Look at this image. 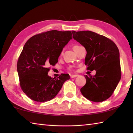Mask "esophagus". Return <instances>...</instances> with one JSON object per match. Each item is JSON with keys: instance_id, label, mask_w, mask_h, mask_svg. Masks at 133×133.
I'll use <instances>...</instances> for the list:
<instances>
[{"instance_id": "34e87169", "label": "esophagus", "mask_w": 133, "mask_h": 133, "mask_svg": "<svg viewBox=\"0 0 133 133\" xmlns=\"http://www.w3.org/2000/svg\"><path fill=\"white\" fill-rule=\"evenodd\" d=\"M78 75H72L70 76V77H71V78H74L78 77Z\"/></svg>"}]
</instances>
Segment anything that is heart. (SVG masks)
<instances>
[{"instance_id": "obj_1", "label": "heart", "mask_w": 133, "mask_h": 133, "mask_svg": "<svg viewBox=\"0 0 133 133\" xmlns=\"http://www.w3.org/2000/svg\"><path fill=\"white\" fill-rule=\"evenodd\" d=\"M78 46H74V47H73V48H74V49H75V47H78ZM62 54V51L61 52V54Z\"/></svg>"}]
</instances>
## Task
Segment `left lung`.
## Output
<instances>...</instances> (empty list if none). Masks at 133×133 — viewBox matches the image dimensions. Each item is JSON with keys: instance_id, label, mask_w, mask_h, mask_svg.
<instances>
[{"instance_id": "1", "label": "left lung", "mask_w": 133, "mask_h": 133, "mask_svg": "<svg viewBox=\"0 0 133 133\" xmlns=\"http://www.w3.org/2000/svg\"><path fill=\"white\" fill-rule=\"evenodd\" d=\"M73 38L85 48L87 70L94 76L84 75L86 84L81 89L84 97L101 102L111 97L121 78L119 52L111 39L90 31H72Z\"/></svg>"}]
</instances>
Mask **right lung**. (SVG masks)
Returning a JSON list of instances; mask_svg holds the SVG:
<instances>
[{
    "instance_id": "add662e5",
    "label": "right lung",
    "mask_w": 133,
    "mask_h": 133,
    "mask_svg": "<svg viewBox=\"0 0 133 133\" xmlns=\"http://www.w3.org/2000/svg\"><path fill=\"white\" fill-rule=\"evenodd\" d=\"M70 31L51 30L35 35L24 44L17 62L20 86L28 97L36 102H46L58 94L67 74L58 78L48 75L50 65L58 62L63 47L72 39Z\"/></svg>"
}]
</instances>
